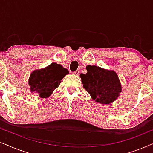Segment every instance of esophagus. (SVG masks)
<instances>
[{"mask_svg":"<svg viewBox=\"0 0 153 153\" xmlns=\"http://www.w3.org/2000/svg\"><path fill=\"white\" fill-rule=\"evenodd\" d=\"M79 73H80V71H79V70H77L75 71L74 72H73V74H75V75H77V76H78V75L79 74Z\"/></svg>","mask_w":153,"mask_h":153,"instance_id":"34e87169","label":"esophagus"}]
</instances>
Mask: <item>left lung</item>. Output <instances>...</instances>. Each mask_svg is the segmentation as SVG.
<instances>
[{"label": "left lung", "mask_w": 153, "mask_h": 153, "mask_svg": "<svg viewBox=\"0 0 153 153\" xmlns=\"http://www.w3.org/2000/svg\"><path fill=\"white\" fill-rule=\"evenodd\" d=\"M86 70V74H80V76L83 87L92 99L104 104L114 102L122 91L116 73L96 65H87Z\"/></svg>", "instance_id": "8db88e82"}]
</instances>
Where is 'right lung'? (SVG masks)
<instances>
[{
    "label": "right lung",
    "instance_id": "obj_1",
    "mask_svg": "<svg viewBox=\"0 0 153 153\" xmlns=\"http://www.w3.org/2000/svg\"><path fill=\"white\" fill-rule=\"evenodd\" d=\"M69 71L61 65L53 62L40 70L33 71L28 79L30 91L39 94L42 98L49 97Z\"/></svg>",
    "mask_w": 153,
    "mask_h": 153
}]
</instances>
